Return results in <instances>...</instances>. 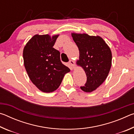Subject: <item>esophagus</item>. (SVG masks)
<instances>
[{
    "mask_svg": "<svg viewBox=\"0 0 134 134\" xmlns=\"http://www.w3.org/2000/svg\"><path fill=\"white\" fill-rule=\"evenodd\" d=\"M69 63L71 65L72 69H75L76 68V65H75V63H74V62L72 60H70V62H69Z\"/></svg>",
    "mask_w": 134,
    "mask_h": 134,
    "instance_id": "obj_1",
    "label": "esophagus"
}]
</instances>
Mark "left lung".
Wrapping results in <instances>:
<instances>
[{"instance_id": "8db88e82", "label": "left lung", "mask_w": 134, "mask_h": 134, "mask_svg": "<svg viewBox=\"0 0 134 134\" xmlns=\"http://www.w3.org/2000/svg\"><path fill=\"white\" fill-rule=\"evenodd\" d=\"M71 37L79 50L76 64L83 68L87 76L85 85L80 88L85 92H92L107 78L112 65V52L100 36L73 32Z\"/></svg>"}]
</instances>
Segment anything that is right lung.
Masks as SVG:
<instances>
[{"label":"right lung","instance_id":"add662e5","mask_svg":"<svg viewBox=\"0 0 134 134\" xmlns=\"http://www.w3.org/2000/svg\"><path fill=\"white\" fill-rule=\"evenodd\" d=\"M59 35H35L23 51L24 66L29 79L41 91L50 93L58 89L69 67L60 60V53L53 48Z\"/></svg>","mask_w":134,"mask_h":134}]
</instances>
